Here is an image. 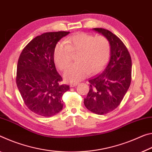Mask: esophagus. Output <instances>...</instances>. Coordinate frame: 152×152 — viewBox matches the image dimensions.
<instances>
[{"label": "esophagus", "mask_w": 152, "mask_h": 152, "mask_svg": "<svg viewBox=\"0 0 152 152\" xmlns=\"http://www.w3.org/2000/svg\"><path fill=\"white\" fill-rule=\"evenodd\" d=\"M79 84V83H70V86L71 87H75L76 86H77Z\"/></svg>", "instance_id": "esophagus-1"}]
</instances>
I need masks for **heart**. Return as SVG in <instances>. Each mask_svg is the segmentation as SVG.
Returning a JSON list of instances; mask_svg holds the SVG:
<instances>
[{"label": "heart", "mask_w": 152, "mask_h": 152, "mask_svg": "<svg viewBox=\"0 0 152 152\" xmlns=\"http://www.w3.org/2000/svg\"><path fill=\"white\" fill-rule=\"evenodd\" d=\"M79 52L77 63L69 66L64 73L65 81L75 83L88 75L101 71L108 62L110 54V44L105 36H94L80 32L67 38L66 42H60L54 51V60L61 70L71 63V53Z\"/></svg>", "instance_id": "1"}]
</instances>
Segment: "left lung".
<instances>
[{
  "label": "left lung",
  "instance_id": "left-lung-1",
  "mask_svg": "<svg viewBox=\"0 0 152 152\" xmlns=\"http://www.w3.org/2000/svg\"><path fill=\"white\" fill-rule=\"evenodd\" d=\"M110 44V58L101 73L89 79V90L84 105L92 113L102 115L114 110L123 100L131 81L132 62L126 47L111 31L94 28Z\"/></svg>",
  "mask_w": 152,
  "mask_h": 152
}]
</instances>
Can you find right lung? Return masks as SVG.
I'll return each instance as SVG.
<instances>
[{"label": "right lung", "mask_w": 152, "mask_h": 152, "mask_svg": "<svg viewBox=\"0 0 152 152\" xmlns=\"http://www.w3.org/2000/svg\"><path fill=\"white\" fill-rule=\"evenodd\" d=\"M69 31L47 32L29 42L22 50L17 67L16 83L29 110L41 116L50 117L63 107L62 97L69 86L61 84L54 61L56 44Z\"/></svg>", "instance_id": "1"}]
</instances>
